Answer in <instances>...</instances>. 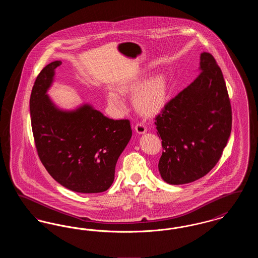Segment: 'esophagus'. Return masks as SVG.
<instances>
[{
    "instance_id": "34e87169",
    "label": "esophagus",
    "mask_w": 258,
    "mask_h": 258,
    "mask_svg": "<svg viewBox=\"0 0 258 258\" xmlns=\"http://www.w3.org/2000/svg\"><path fill=\"white\" fill-rule=\"evenodd\" d=\"M135 132L138 135H143L147 132V126L144 123H137L135 124Z\"/></svg>"
}]
</instances>
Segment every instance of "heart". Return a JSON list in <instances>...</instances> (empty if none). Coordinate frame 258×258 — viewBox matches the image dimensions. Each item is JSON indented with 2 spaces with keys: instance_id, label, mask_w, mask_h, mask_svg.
Here are the masks:
<instances>
[{
  "instance_id": "1",
  "label": "heart",
  "mask_w": 258,
  "mask_h": 258,
  "mask_svg": "<svg viewBox=\"0 0 258 258\" xmlns=\"http://www.w3.org/2000/svg\"><path fill=\"white\" fill-rule=\"evenodd\" d=\"M127 88V86H121L119 90L121 92H124ZM165 95L166 88L164 82L160 78H152L143 83L136 91L135 95V106L145 113L153 112L160 106V103L165 98ZM107 101L113 108L122 109L123 107L122 98L115 92H109L107 94Z\"/></svg>"
}]
</instances>
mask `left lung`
Wrapping results in <instances>:
<instances>
[{
    "label": "left lung",
    "instance_id": "8db88e82",
    "mask_svg": "<svg viewBox=\"0 0 258 258\" xmlns=\"http://www.w3.org/2000/svg\"><path fill=\"white\" fill-rule=\"evenodd\" d=\"M197 79L169 100L157 117L164 182L184 184L211 171L231 133L232 111L220 67L207 52L200 55Z\"/></svg>",
    "mask_w": 258,
    "mask_h": 258
}]
</instances>
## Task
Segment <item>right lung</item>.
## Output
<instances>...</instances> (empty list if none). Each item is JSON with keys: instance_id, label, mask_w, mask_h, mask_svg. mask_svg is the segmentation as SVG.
<instances>
[{"instance_id": "1", "label": "right lung", "mask_w": 258, "mask_h": 258, "mask_svg": "<svg viewBox=\"0 0 258 258\" xmlns=\"http://www.w3.org/2000/svg\"><path fill=\"white\" fill-rule=\"evenodd\" d=\"M61 64V61L47 64L37 75L31 94L32 130L39 160L55 181L73 191H105L132 138L131 123L109 119L88 103L74 110L59 108L47 91Z\"/></svg>"}]
</instances>
